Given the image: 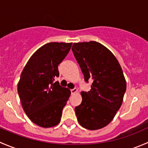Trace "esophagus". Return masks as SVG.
Segmentation results:
<instances>
[{"label":"esophagus","mask_w":148,"mask_h":148,"mask_svg":"<svg viewBox=\"0 0 148 148\" xmlns=\"http://www.w3.org/2000/svg\"><path fill=\"white\" fill-rule=\"evenodd\" d=\"M77 92H78V89H76V88H74V89H71V95H74V94L77 93Z\"/></svg>","instance_id":"esophagus-1"}]
</instances>
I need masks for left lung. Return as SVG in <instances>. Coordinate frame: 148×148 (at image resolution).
I'll return each instance as SVG.
<instances>
[{
  "instance_id": "obj_1",
  "label": "left lung",
  "mask_w": 148,
  "mask_h": 148,
  "mask_svg": "<svg viewBox=\"0 0 148 148\" xmlns=\"http://www.w3.org/2000/svg\"><path fill=\"white\" fill-rule=\"evenodd\" d=\"M71 49L84 81L93 79L90 91L81 92L82 102L75 107L77 120L87 130L101 129L122 105L127 87L123 71L114 54L100 43H74Z\"/></svg>"
}]
</instances>
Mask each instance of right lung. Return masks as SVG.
<instances>
[{"label": "right lung", "mask_w": 148, "mask_h": 148, "mask_svg": "<svg viewBox=\"0 0 148 148\" xmlns=\"http://www.w3.org/2000/svg\"><path fill=\"white\" fill-rule=\"evenodd\" d=\"M72 43L51 42L41 46L28 61L18 84V93L28 118L42 127L60 122L62 110L71 92L54 79L58 66L64 59Z\"/></svg>", "instance_id": "1"}]
</instances>
